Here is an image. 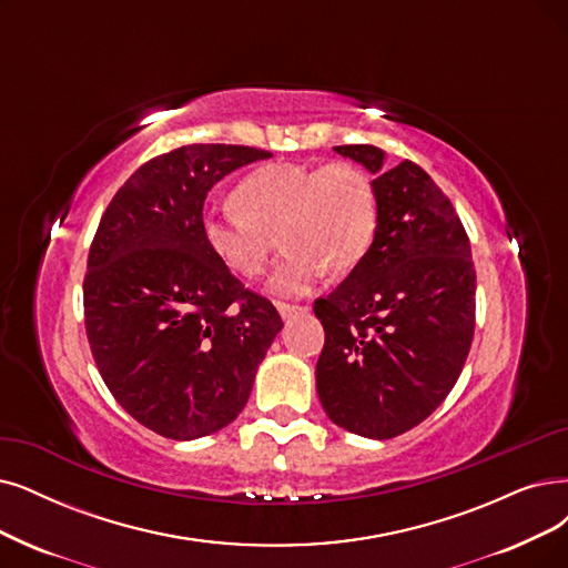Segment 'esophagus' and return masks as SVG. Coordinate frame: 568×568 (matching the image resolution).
Wrapping results in <instances>:
<instances>
[{
	"label": "esophagus",
	"mask_w": 568,
	"mask_h": 568,
	"mask_svg": "<svg viewBox=\"0 0 568 568\" xmlns=\"http://www.w3.org/2000/svg\"><path fill=\"white\" fill-rule=\"evenodd\" d=\"M277 310L282 314L284 322L296 320V316H303L310 312V305H293V303H277Z\"/></svg>",
	"instance_id": "obj_1"
}]
</instances>
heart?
Instances as JSON below:
<instances>
[{"label":"heart","mask_w":568,"mask_h":568,"mask_svg":"<svg viewBox=\"0 0 568 568\" xmlns=\"http://www.w3.org/2000/svg\"><path fill=\"white\" fill-rule=\"evenodd\" d=\"M235 202L202 212V240L225 270L256 280L280 233L286 254L267 282L277 298L307 296L328 267L352 270L375 240L377 197L352 163H272L242 179Z\"/></svg>","instance_id":"heart-1"}]
</instances>
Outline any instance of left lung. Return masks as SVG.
<instances>
[{
	"mask_svg": "<svg viewBox=\"0 0 568 568\" xmlns=\"http://www.w3.org/2000/svg\"><path fill=\"white\" fill-rule=\"evenodd\" d=\"M375 174V240L349 277L314 303L326 343L316 392L356 436L387 440L424 422L462 375L475 331L470 242L419 165L371 144L335 146Z\"/></svg>",
	"mask_w": 568,
	"mask_h": 568,
	"instance_id": "8db88e82",
	"label": "left lung"
}]
</instances>
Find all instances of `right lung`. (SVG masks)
Here are the masks:
<instances>
[{
	"instance_id": "1",
	"label": "right lung",
	"mask_w": 568,
	"mask_h": 568,
	"mask_svg": "<svg viewBox=\"0 0 568 568\" xmlns=\"http://www.w3.org/2000/svg\"><path fill=\"white\" fill-rule=\"evenodd\" d=\"M270 155L235 144L155 155L113 195L90 244V352L123 410L165 438L195 440L229 426L284 326L200 233L216 181Z\"/></svg>"
}]
</instances>
